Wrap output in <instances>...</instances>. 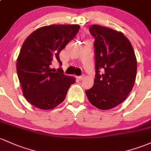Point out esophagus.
Returning a JSON list of instances; mask_svg holds the SVG:
<instances>
[{
    "label": "esophagus",
    "mask_w": 151,
    "mask_h": 151,
    "mask_svg": "<svg viewBox=\"0 0 151 151\" xmlns=\"http://www.w3.org/2000/svg\"><path fill=\"white\" fill-rule=\"evenodd\" d=\"M84 78H85V76H84V75H82V76H78V77L77 78L78 79V80L82 81V80H83Z\"/></svg>",
    "instance_id": "obj_1"
}]
</instances>
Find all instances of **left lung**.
Masks as SVG:
<instances>
[{
	"label": "left lung",
	"instance_id": "left-lung-1",
	"mask_svg": "<svg viewBox=\"0 0 151 151\" xmlns=\"http://www.w3.org/2000/svg\"><path fill=\"white\" fill-rule=\"evenodd\" d=\"M89 32L95 39L96 74L93 87L86 93L96 108L110 109L124 101L132 91L137 73L136 57L122 32L96 24L91 26Z\"/></svg>",
	"mask_w": 151,
	"mask_h": 151
}]
</instances>
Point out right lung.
Returning a JSON list of instances; mask_svg holds the SVG:
<instances>
[{
  "label": "right lung",
  "mask_w": 151,
  "mask_h": 151,
  "mask_svg": "<svg viewBox=\"0 0 151 151\" xmlns=\"http://www.w3.org/2000/svg\"><path fill=\"white\" fill-rule=\"evenodd\" d=\"M80 26L50 25L35 30L24 41L17 62V75L24 96L41 109H51L64 101L75 78L65 76L61 68L55 72L52 63L60 52L76 36Z\"/></svg>",
  "instance_id": "obj_1"
}]
</instances>
